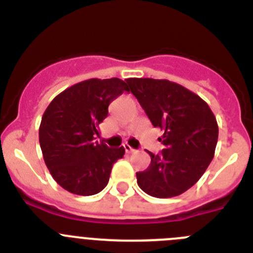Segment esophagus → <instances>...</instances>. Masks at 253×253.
I'll return each mask as SVG.
<instances>
[{"instance_id":"esophagus-1","label":"esophagus","mask_w":253,"mask_h":253,"mask_svg":"<svg viewBox=\"0 0 253 253\" xmlns=\"http://www.w3.org/2000/svg\"><path fill=\"white\" fill-rule=\"evenodd\" d=\"M123 147H124V149H125V152H126V153H133V152L135 151V149L131 148V147L129 146V144H124V146H123Z\"/></svg>"}]
</instances>
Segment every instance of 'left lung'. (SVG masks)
<instances>
[{"instance_id": "8db88e82", "label": "left lung", "mask_w": 253, "mask_h": 253, "mask_svg": "<svg viewBox=\"0 0 253 253\" xmlns=\"http://www.w3.org/2000/svg\"><path fill=\"white\" fill-rule=\"evenodd\" d=\"M130 91L154 128L163 130L161 153L137 172L138 186L154 198L181 195L195 185L214 157L218 124L207 102L169 80L128 78Z\"/></svg>"}]
</instances>
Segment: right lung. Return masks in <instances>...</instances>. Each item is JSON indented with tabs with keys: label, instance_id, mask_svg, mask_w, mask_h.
<instances>
[{
	"label": "right lung",
	"instance_id": "obj_1",
	"mask_svg": "<svg viewBox=\"0 0 253 253\" xmlns=\"http://www.w3.org/2000/svg\"><path fill=\"white\" fill-rule=\"evenodd\" d=\"M128 91L120 78H91L55 96L43 114L39 143L50 175L76 195L100 193L109 182L113 165L124 147L109 148L95 140L113 100Z\"/></svg>",
	"mask_w": 253,
	"mask_h": 253
}]
</instances>
